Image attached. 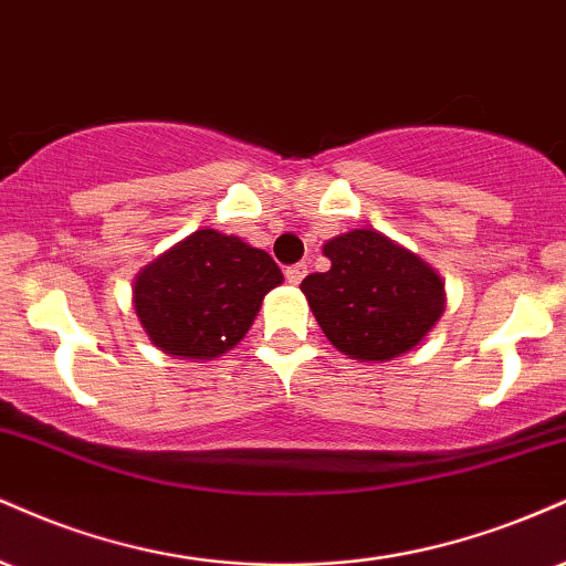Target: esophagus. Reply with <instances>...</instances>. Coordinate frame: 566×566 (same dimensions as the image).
I'll return each mask as SVG.
<instances>
[{
  "label": "esophagus",
  "instance_id": "esophagus-1",
  "mask_svg": "<svg viewBox=\"0 0 566 566\" xmlns=\"http://www.w3.org/2000/svg\"><path fill=\"white\" fill-rule=\"evenodd\" d=\"M304 275H307V264H304V262L294 264V268H285V281H289L291 285L302 283Z\"/></svg>",
  "mask_w": 566,
  "mask_h": 566
}]
</instances>
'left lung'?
Here are the masks:
<instances>
[{"label": "left lung", "mask_w": 566, "mask_h": 566, "mask_svg": "<svg viewBox=\"0 0 566 566\" xmlns=\"http://www.w3.org/2000/svg\"><path fill=\"white\" fill-rule=\"evenodd\" d=\"M328 272L302 281L317 325L338 352L389 363L416 349L444 312V281L421 256L374 228L323 243Z\"/></svg>", "instance_id": "left-lung-1"}]
</instances>
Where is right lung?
Segmentation results:
<instances>
[{"instance_id": "1", "label": "right lung", "mask_w": 566, "mask_h": 566, "mask_svg": "<svg viewBox=\"0 0 566 566\" xmlns=\"http://www.w3.org/2000/svg\"><path fill=\"white\" fill-rule=\"evenodd\" d=\"M281 283L283 272L268 251L201 228L137 272L132 304L164 355L201 363L235 347Z\"/></svg>"}]
</instances>
